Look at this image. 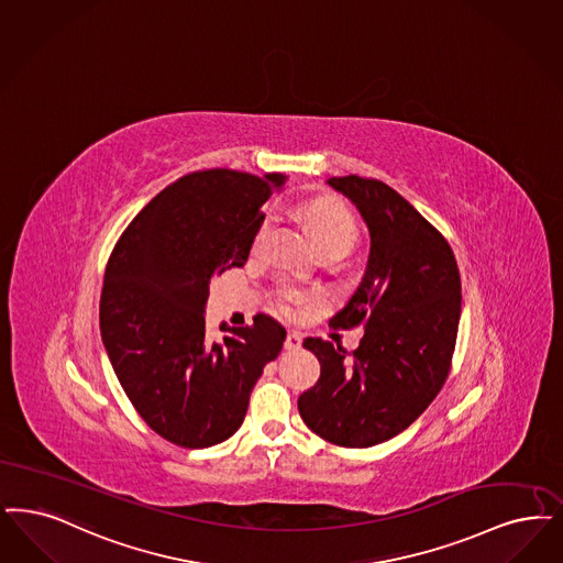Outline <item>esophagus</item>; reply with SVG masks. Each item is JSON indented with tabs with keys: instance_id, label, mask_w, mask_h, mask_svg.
<instances>
[{
	"instance_id": "obj_1",
	"label": "esophagus",
	"mask_w": 563,
	"mask_h": 563,
	"mask_svg": "<svg viewBox=\"0 0 563 563\" xmlns=\"http://www.w3.org/2000/svg\"><path fill=\"white\" fill-rule=\"evenodd\" d=\"M301 347V338L297 335V333H287V339H285V350H289V352H297Z\"/></svg>"
}]
</instances>
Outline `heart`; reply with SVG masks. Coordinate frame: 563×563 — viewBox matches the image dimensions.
<instances>
[{
    "instance_id": "1",
    "label": "heart",
    "mask_w": 563,
    "mask_h": 563,
    "mask_svg": "<svg viewBox=\"0 0 563 563\" xmlns=\"http://www.w3.org/2000/svg\"><path fill=\"white\" fill-rule=\"evenodd\" d=\"M299 218L312 232L318 247L335 245V243H343V245L352 247L358 236V228H356L352 213L347 211V207L335 199H329V197L301 205ZM266 232H268V224H262L255 234V247L262 245Z\"/></svg>"
}]
</instances>
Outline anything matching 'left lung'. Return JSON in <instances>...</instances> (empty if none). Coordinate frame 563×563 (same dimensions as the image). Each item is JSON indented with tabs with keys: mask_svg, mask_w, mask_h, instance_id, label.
<instances>
[{
	"mask_svg": "<svg viewBox=\"0 0 563 563\" xmlns=\"http://www.w3.org/2000/svg\"><path fill=\"white\" fill-rule=\"evenodd\" d=\"M327 184L358 209L371 236L362 280L329 324H364V335L352 356L333 341H303L320 379L297 408L327 442L368 449L405 431L446 382L461 276L444 236L387 184L361 176Z\"/></svg>",
	"mask_w": 563,
	"mask_h": 563,
	"instance_id": "8db88e82",
	"label": "left lung"
}]
</instances>
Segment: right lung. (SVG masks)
Here are the masks:
<instances>
[{
    "instance_id": "obj_1",
    "label": "right lung",
    "mask_w": 563,
    "mask_h": 563,
    "mask_svg": "<svg viewBox=\"0 0 563 563\" xmlns=\"http://www.w3.org/2000/svg\"><path fill=\"white\" fill-rule=\"evenodd\" d=\"M287 176L207 169L161 190L114 245L100 297V335L140 417L184 449H209L243 426L264 366L287 338L271 316L205 333L216 274L243 268Z\"/></svg>"
}]
</instances>
